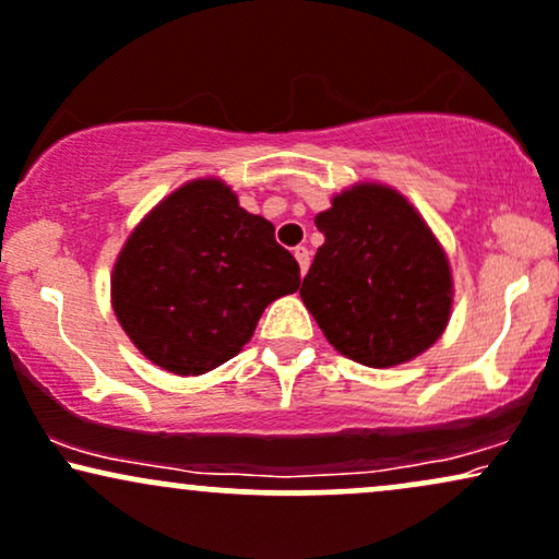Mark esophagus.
Returning <instances> with one entry per match:
<instances>
[{
	"label": "esophagus",
	"instance_id": "1",
	"mask_svg": "<svg viewBox=\"0 0 559 559\" xmlns=\"http://www.w3.org/2000/svg\"><path fill=\"white\" fill-rule=\"evenodd\" d=\"M294 258H297L299 271H301V275H305L309 271V250H307V247H297V250H294Z\"/></svg>",
	"mask_w": 559,
	"mask_h": 559
}]
</instances>
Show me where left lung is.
Listing matches in <instances>:
<instances>
[{"label":"left lung","mask_w":559,"mask_h":559,"mask_svg":"<svg viewBox=\"0 0 559 559\" xmlns=\"http://www.w3.org/2000/svg\"><path fill=\"white\" fill-rule=\"evenodd\" d=\"M322 247L299 297L335 352L365 367L406 365L445 333L450 260L399 190L356 181L314 215Z\"/></svg>","instance_id":"left-lung-1"}]
</instances>
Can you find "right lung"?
Wrapping results in <instances>:
<instances>
[{"mask_svg": "<svg viewBox=\"0 0 559 559\" xmlns=\"http://www.w3.org/2000/svg\"><path fill=\"white\" fill-rule=\"evenodd\" d=\"M273 231L218 177L166 194L114 260L111 307L127 338L181 378L237 356L265 307L299 288L297 260Z\"/></svg>", "mask_w": 559, "mask_h": 559, "instance_id": "obj_1", "label": "right lung"}]
</instances>
